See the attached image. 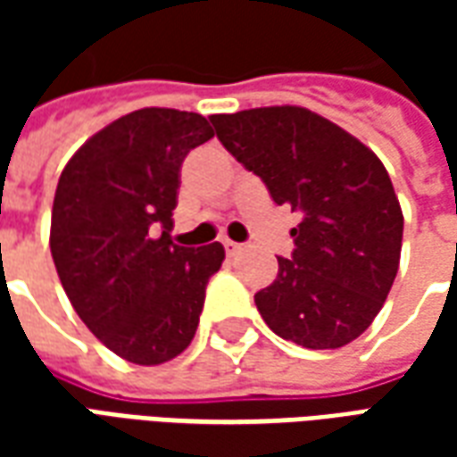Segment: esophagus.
<instances>
[{
    "mask_svg": "<svg viewBox=\"0 0 457 457\" xmlns=\"http://www.w3.org/2000/svg\"><path fill=\"white\" fill-rule=\"evenodd\" d=\"M239 249H242V245L232 242V239H225V252H228V254H237Z\"/></svg>",
    "mask_w": 457,
    "mask_h": 457,
    "instance_id": "34e87169",
    "label": "esophagus"
}]
</instances>
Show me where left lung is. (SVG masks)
Segmentation results:
<instances>
[{
  "instance_id": "8db88e82",
  "label": "left lung",
  "mask_w": 457,
  "mask_h": 457,
  "mask_svg": "<svg viewBox=\"0 0 457 457\" xmlns=\"http://www.w3.org/2000/svg\"><path fill=\"white\" fill-rule=\"evenodd\" d=\"M218 139L301 215L294 252L254 294L278 337L308 350L353 343L382 311L399 271L403 215L384 163L362 141L306 107L210 117Z\"/></svg>"
}]
</instances>
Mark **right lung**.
Instances as JSON below:
<instances>
[{
  "instance_id": "right-lung-1",
  "label": "right lung",
  "mask_w": 457,
  "mask_h": 457,
  "mask_svg": "<svg viewBox=\"0 0 457 457\" xmlns=\"http://www.w3.org/2000/svg\"><path fill=\"white\" fill-rule=\"evenodd\" d=\"M215 137L203 114L146 107L114 120L65 163L51 254L75 313L104 347L161 364L190 345L220 242L173 245L180 163Z\"/></svg>"
}]
</instances>
